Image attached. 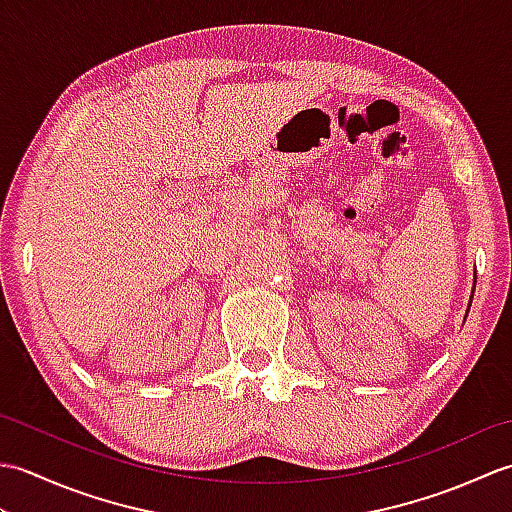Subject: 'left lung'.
I'll use <instances>...</instances> for the list:
<instances>
[{
    "mask_svg": "<svg viewBox=\"0 0 512 512\" xmlns=\"http://www.w3.org/2000/svg\"><path fill=\"white\" fill-rule=\"evenodd\" d=\"M469 306H471V303H469Z\"/></svg>",
    "mask_w": 512,
    "mask_h": 512,
    "instance_id": "1",
    "label": "left lung"
}]
</instances>
